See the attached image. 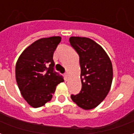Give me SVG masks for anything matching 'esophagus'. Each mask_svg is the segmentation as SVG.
Returning <instances> with one entry per match:
<instances>
[{
    "label": "esophagus",
    "mask_w": 134,
    "mask_h": 134,
    "mask_svg": "<svg viewBox=\"0 0 134 134\" xmlns=\"http://www.w3.org/2000/svg\"><path fill=\"white\" fill-rule=\"evenodd\" d=\"M64 77H65V78L66 79L68 78V77H69V75H68V73H65V74H64Z\"/></svg>",
    "instance_id": "34e87169"
}]
</instances>
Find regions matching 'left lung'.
Here are the masks:
<instances>
[{
  "label": "left lung",
  "mask_w": 134,
  "mask_h": 134,
  "mask_svg": "<svg viewBox=\"0 0 134 134\" xmlns=\"http://www.w3.org/2000/svg\"><path fill=\"white\" fill-rule=\"evenodd\" d=\"M71 46L80 57L82 90L71 98L84 110L95 108L105 98L113 81L110 59L100 44L87 37L71 36Z\"/></svg>",
  "instance_id": "1"
}]
</instances>
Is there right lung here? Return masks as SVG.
<instances>
[{
	"label": "right lung",
	"instance_id": "add662e5",
	"mask_svg": "<svg viewBox=\"0 0 134 134\" xmlns=\"http://www.w3.org/2000/svg\"><path fill=\"white\" fill-rule=\"evenodd\" d=\"M61 36L41 38L26 47L16 64V80L24 100L33 108L49 102L57 85L64 81L54 71L53 54Z\"/></svg>",
	"mask_w": 134,
	"mask_h": 134
}]
</instances>
